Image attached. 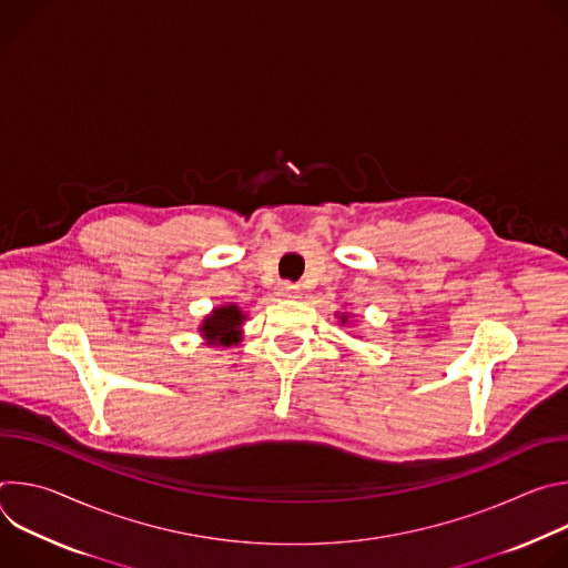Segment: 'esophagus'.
I'll use <instances>...</instances> for the list:
<instances>
[{"mask_svg":"<svg viewBox=\"0 0 568 568\" xmlns=\"http://www.w3.org/2000/svg\"><path fill=\"white\" fill-rule=\"evenodd\" d=\"M276 294L283 296V298L296 301V298H301V287H298V285H292V283H281V285L276 287Z\"/></svg>","mask_w":568,"mask_h":568,"instance_id":"esophagus-1","label":"esophagus"}]
</instances>
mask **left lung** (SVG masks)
Segmentation results:
<instances>
[{"label":"left lung","mask_w":568,"mask_h":568,"mask_svg":"<svg viewBox=\"0 0 568 568\" xmlns=\"http://www.w3.org/2000/svg\"><path fill=\"white\" fill-rule=\"evenodd\" d=\"M335 316L339 318L342 326H351L353 318H355V314H348V312H335Z\"/></svg>","instance_id":"8db88e82"}]
</instances>
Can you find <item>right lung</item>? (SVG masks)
I'll return each instance as SVG.
<instances>
[{
	"label": "right lung",
	"instance_id": "1",
	"mask_svg": "<svg viewBox=\"0 0 568 568\" xmlns=\"http://www.w3.org/2000/svg\"><path fill=\"white\" fill-rule=\"evenodd\" d=\"M247 314L235 303H224L213 307L197 326L204 346L209 348H229L242 342V326H245Z\"/></svg>",
	"mask_w": 568,
	"mask_h": 568
}]
</instances>
